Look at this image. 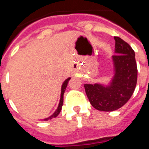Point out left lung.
Here are the masks:
<instances>
[{
	"mask_svg": "<svg viewBox=\"0 0 149 149\" xmlns=\"http://www.w3.org/2000/svg\"><path fill=\"white\" fill-rule=\"evenodd\" d=\"M114 40L115 55L112 56L114 75L110 84H84L90 103L98 111L120 108L131 98L136 86L138 69L134 50L119 37H114Z\"/></svg>",
	"mask_w": 149,
	"mask_h": 149,
	"instance_id": "obj_1",
	"label": "left lung"
}]
</instances>
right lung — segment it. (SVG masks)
<instances>
[{"mask_svg":"<svg viewBox=\"0 0 149 149\" xmlns=\"http://www.w3.org/2000/svg\"><path fill=\"white\" fill-rule=\"evenodd\" d=\"M70 77H69L68 79H65V81H64V83L63 84V85H62V88H61L60 100H59V104H58V107H57V109H56V111L54 112L52 115H51L50 117H49V118L44 119V120H49V119H52V118H56V117H57V116L58 115V113H60L61 110H62V107H63V95H64L65 88H66V86H67L68 82L70 81Z\"/></svg>","mask_w":149,"mask_h":149,"instance_id":"add662e5","label":"right lung"}]
</instances>
